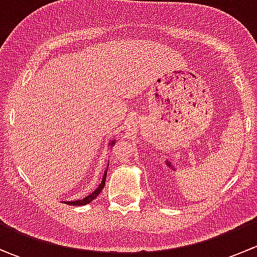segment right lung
<instances>
[{
	"instance_id": "right-lung-1",
	"label": "right lung",
	"mask_w": 257,
	"mask_h": 257,
	"mask_svg": "<svg viewBox=\"0 0 257 257\" xmlns=\"http://www.w3.org/2000/svg\"><path fill=\"white\" fill-rule=\"evenodd\" d=\"M114 144V143H112ZM108 167H109V164H108ZM108 170V169H107ZM107 170L104 172V175H103V179H102V183L99 184V186H98L97 189H95L94 191H93L92 194H89L88 196H85L84 199H82V200H74V201H64V204H68V205H85V204H89L90 201L94 200L95 198H97L98 195L100 194V191L103 190V188H104L105 185V178H107Z\"/></svg>"
}]
</instances>
